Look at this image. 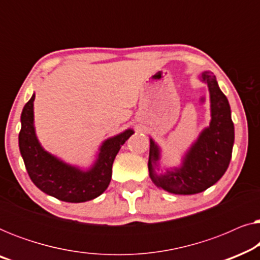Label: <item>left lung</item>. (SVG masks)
<instances>
[{"label": "left lung", "instance_id": "left-lung-1", "mask_svg": "<svg viewBox=\"0 0 260 260\" xmlns=\"http://www.w3.org/2000/svg\"><path fill=\"white\" fill-rule=\"evenodd\" d=\"M201 79L208 85L211 94L212 120L188 150L182 166L157 175L155 170H158L159 148L150 140L149 175L156 186L172 194L190 195L206 190L221 179L232 157L234 125L229 101L219 88L215 76L204 72Z\"/></svg>", "mask_w": 260, "mask_h": 260}]
</instances>
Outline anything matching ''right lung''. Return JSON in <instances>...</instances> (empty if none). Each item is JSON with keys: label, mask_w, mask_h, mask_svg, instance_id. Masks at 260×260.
<instances>
[{"label": "right lung", "mask_w": 260, "mask_h": 260, "mask_svg": "<svg viewBox=\"0 0 260 260\" xmlns=\"http://www.w3.org/2000/svg\"><path fill=\"white\" fill-rule=\"evenodd\" d=\"M35 94L21 113L19 147L30 180L44 193L66 202H85L99 197L109 187L112 165L119 149L134 131L129 129L102 144L98 158L87 172L66 165L44 150L34 129L33 102Z\"/></svg>", "instance_id": "1"}]
</instances>
